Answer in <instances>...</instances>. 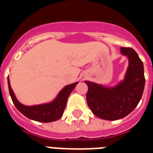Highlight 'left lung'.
<instances>
[{"label": "left lung", "mask_w": 153, "mask_h": 153, "mask_svg": "<svg viewBox=\"0 0 153 153\" xmlns=\"http://www.w3.org/2000/svg\"><path fill=\"white\" fill-rule=\"evenodd\" d=\"M121 54L128 59V65L123 79L114 86H105L85 81L88 86L86 102L95 116L115 121L129 114L138 105L145 88L142 61L131 48H120Z\"/></svg>", "instance_id": "left-lung-1"}]
</instances>
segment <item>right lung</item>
I'll list each match as a JSON object with an SVG mask.
<instances>
[{"label": "right lung", "instance_id": "obj_1", "mask_svg": "<svg viewBox=\"0 0 153 153\" xmlns=\"http://www.w3.org/2000/svg\"><path fill=\"white\" fill-rule=\"evenodd\" d=\"M78 83L79 82H76L65 86L59 92L57 96L51 102L42 103V104L26 105L19 102V100L16 98L13 89L11 87L10 81L8 76L9 94L13 104L15 105L16 109L25 117H27V118L39 122H44V123L57 121L60 117H62L63 111L66 108L67 98Z\"/></svg>", "mask_w": 153, "mask_h": 153}]
</instances>
